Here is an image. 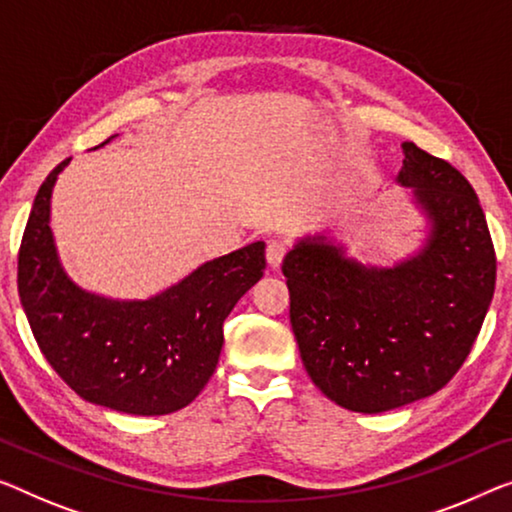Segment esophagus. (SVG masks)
I'll use <instances>...</instances> for the list:
<instances>
[{"instance_id":"1","label":"esophagus","mask_w":512,"mask_h":512,"mask_svg":"<svg viewBox=\"0 0 512 512\" xmlns=\"http://www.w3.org/2000/svg\"><path fill=\"white\" fill-rule=\"evenodd\" d=\"M285 255H287V243L285 241L271 239L269 243H266V259H269L271 266H278Z\"/></svg>"}]
</instances>
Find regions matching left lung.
Returning a JSON list of instances; mask_svg holds the SVG:
<instances>
[{
    "instance_id": "8db88e82",
    "label": "left lung",
    "mask_w": 512,
    "mask_h": 512,
    "mask_svg": "<svg viewBox=\"0 0 512 512\" xmlns=\"http://www.w3.org/2000/svg\"><path fill=\"white\" fill-rule=\"evenodd\" d=\"M402 151L398 179L432 218L421 255L395 269H363L319 239L282 259L305 370L326 398L361 414L444 388L467 361L497 282L471 183L414 142H402Z\"/></svg>"
}]
</instances>
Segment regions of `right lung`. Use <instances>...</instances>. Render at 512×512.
I'll return each instance as SVG.
<instances>
[{
    "label": "right lung",
    "instance_id": "obj_1",
    "mask_svg": "<svg viewBox=\"0 0 512 512\" xmlns=\"http://www.w3.org/2000/svg\"><path fill=\"white\" fill-rule=\"evenodd\" d=\"M61 163L38 188L18 253V294L38 349L82 400L135 416L188 407L207 386L236 301L264 276V243L234 250L149 301H108L61 271L50 195Z\"/></svg>",
    "mask_w": 512,
    "mask_h": 512
}]
</instances>
